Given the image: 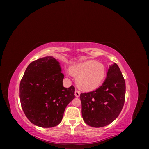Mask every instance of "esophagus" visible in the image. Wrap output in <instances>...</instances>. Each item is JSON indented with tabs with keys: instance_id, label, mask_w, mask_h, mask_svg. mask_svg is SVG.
<instances>
[{
	"instance_id": "1",
	"label": "esophagus",
	"mask_w": 149,
	"mask_h": 149,
	"mask_svg": "<svg viewBox=\"0 0 149 149\" xmlns=\"http://www.w3.org/2000/svg\"><path fill=\"white\" fill-rule=\"evenodd\" d=\"M74 94H75V96L76 97H79L80 96V91H78V90H77V89H76L75 92H74Z\"/></svg>"
}]
</instances>
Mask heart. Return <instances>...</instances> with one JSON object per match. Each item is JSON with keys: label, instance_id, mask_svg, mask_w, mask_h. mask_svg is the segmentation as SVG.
<instances>
[{"label": "heart", "instance_id": "b5f03b06", "mask_svg": "<svg viewBox=\"0 0 149 149\" xmlns=\"http://www.w3.org/2000/svg\"><path fill=\"white\" fill-rule=\"evenodd\" d=\"M71 74L77 78L78 86L85 91L97 88L104 80L106 69L104 65L96 60H86L73 65Z\"/></svg>", "mask_w": 149, "mask_h": 149}]
</instances>
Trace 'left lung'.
<instances>
[{"label": "left lung", "instance_id": "1", "mask_svg": "<svg viewBox=\"0 0 149 149\" xmlns=\"http://www.w3.org/2000/svg\"><path fill=\"white\" fill-rule=\"evenodd\" d=\"M125 97V80L118 65L114 63L110 65L101 86L80 94L84 121L93 127L111 124L120 113Z\"/></svg>", "mask_w": 149, "mask_h": 149}]
</instances>
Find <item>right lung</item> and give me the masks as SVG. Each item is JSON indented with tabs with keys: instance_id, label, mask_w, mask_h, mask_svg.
Returning a JSON list of instances; mask_svg holds the SVG:
<instances>
[{
	"instance_id": "right-lung-1",
	"label": "right lung",
	"mask_w": 149,
	"mask_h": 149,
	"mask_svg": "<svg viewBox=\"0 0 149 149\" xmlns=\"http://www.w3.org/2000/svg\"><path fill=\"white\" fill-rule=\"evenodd\" d=\"M52 56L32 61L20 84V100L24 114L31 123L49 128L59 124L67 105L75 97L73 85L65 88L64 74Z\"/></svg>"
}]
</instances>
